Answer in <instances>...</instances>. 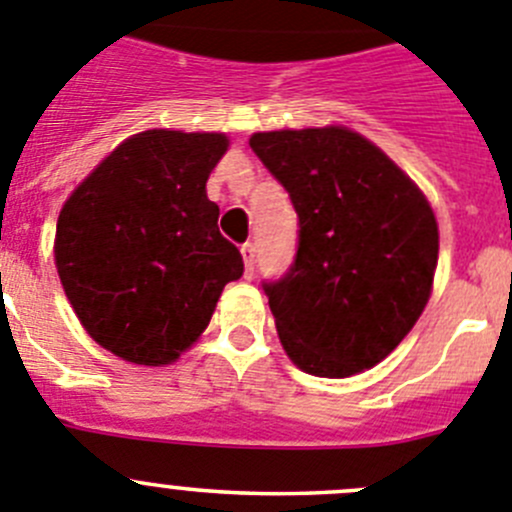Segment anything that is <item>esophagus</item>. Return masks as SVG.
<instances>
[{"label": "esophagus", "mask_w": 512, "mask_h": 512, "mask_svg": "<svg viewBox=\"0 0 512 512\" xmlns=\"http://www.w3.org/2000/svg\"><path fill=\"white\" fill-rule=\"evenodd\" d=\"M240 252H242V260H245V270H247V275H250L252 278V270H255V242H245V245L240 247Z\"/></svg>", "instance_id": "esophagus-1"}]
</instances>
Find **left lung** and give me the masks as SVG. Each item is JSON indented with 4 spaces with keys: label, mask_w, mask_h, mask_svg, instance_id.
Listing matches in <instances>:
<instances>
[{
    "label": "left lung",
    "mask_w": 512,
    "mask_h": 512,
    "mask_svg": "<svg viewBox=\"0 0 512 512\" xmlns=\"http://www.w3.org/2000/svg\"><path fill=\"white\" fill-rule=\"evenodd\" d=\"M250 146L298 212L293 265L262 283L285 353L326 379L371 369L432 293L439 232L427 197L348 128L255 133Z\"/></svg>",
    "instance_id": "left-lung-1"
}]
</instances>
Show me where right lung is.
<instances>
[{
    "instance_id": "right-lung-1",
    "label": "right lung",
    "mask_w": 512,
    "mask_h": 512,
    "mask_svg": "<svg viewBox=\"0 0 512 512\" xmlns=\"http://www.w3.org/2000/svg\"><path fill=\"white\" fill-rule=\"evenodd\" d=\"M224 133L154 128L126 138L57 217L55 265L75 315L123 361H176L212 321L240 250L219 234L207 179Z\"/></svg>"
}]
</instances>
